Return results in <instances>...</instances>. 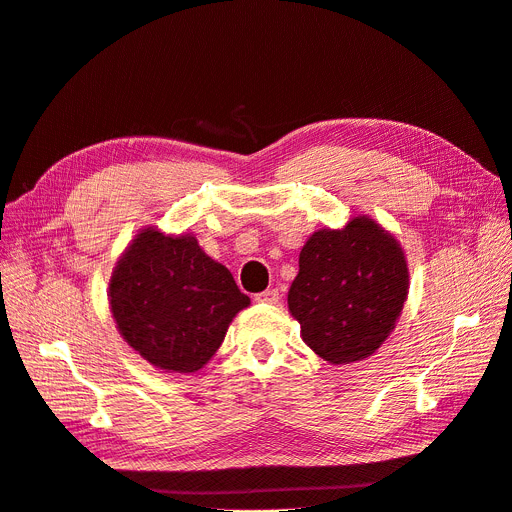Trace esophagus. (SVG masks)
<instances>
[{"label":"esophagus","instance_id":"34e87169","mask_svg":"<svg viewBox=\"0 0 512 512\" xmlns=\"http://www.w3.org/2000/svg\"><path fill=\"white\" fill-rule=\"evenodd\" d=\"M280 299V293L278 289H266L255 295V301L257 304H276V301Z\"/></svg>","mask_w":512,"mask_h":512}]
</instances>
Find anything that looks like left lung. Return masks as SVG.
Segmentation results:
<instances>
[{
	"label": "left lung",
	"instance_id": "1",
	"mask_svg": "<svg viewBox=\"0 0 512 512\" xmlns=\"http://www.w3.org/2000/svg\"><path fill=\"white\" fill-rule=\"evenodd\" d=\"M407 289L401 244L369 217H354L344 230L314 232L304 244L289 310L320 358L348 365L386 342Z\"/></svg>",
	"mask_w": 512,
	"mask_h": 512
}]
</instances>
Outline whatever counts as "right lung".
Returning a JSON list of instances; mask_svg holds the SVG:
<instances>
[{
  "mask_svg": "<svg viewBox=\"0 0 512 512\" xmlns=\"http://www.w3.org/2000/svg\"><path fill=\"white\" fill-rule=\"evenodd\" d=\"M109 304L122 337L147 363L194 373L211 361L232 318L251 299L194 236H164L147 227L113 270Z\"/></svg>",
  "mask_w": 512,
  "mask_h": 512,
  "instance_id": "1",
  "label": "right lung"
}]
</instances>
